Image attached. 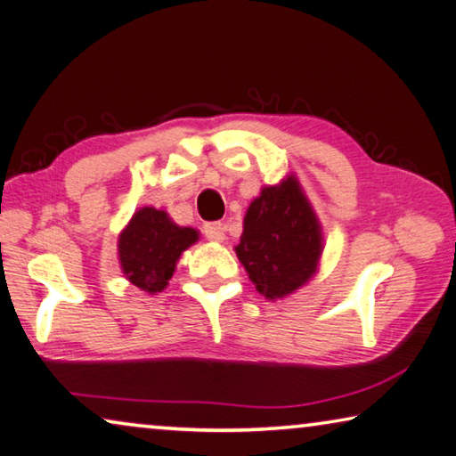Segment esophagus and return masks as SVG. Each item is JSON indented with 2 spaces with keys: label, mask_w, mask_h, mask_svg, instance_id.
<instances>
[{
  "label": "esophagus",
  "mask_w": 456,
  "mask_h": 456,
  "mask_svg": "<svg viewBox=\"0 0 456 456\" xmlns=\"http://www.w3.org/2000/svg\"><path fill=\"white\" fill-rule=\"evenodd\" d=\"M202 231H205V237L210 241H225V225H223V223H207Z\"/></svg>",
  "instance_id": "esophagus-1"
}]
</instances>
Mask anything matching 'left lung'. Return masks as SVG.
<instances>
[{
  "instance_id": "8db88e82",
  "label": "left lung",
  "mask_w": 456,
  "mask_h": 456,
  "mask_svg": "<svg viewBox=\"0 0 456 456\" xmlns=\"http://www.w3.org/2000/svg\"><path fill=\"white\" fill-rule=\"evenodd\" d=\"M235 251L257 293L272 301L309 282L322 257L323 235L295 175L262 188L251 200Z\"/></svg>"
}]
</instances>
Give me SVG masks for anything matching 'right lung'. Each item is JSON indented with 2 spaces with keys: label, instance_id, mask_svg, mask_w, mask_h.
Here are the masks:
<instances>
[{
  "label": "right lung",
  "instance_id": "right-lung-1",
  "mask_svg": "<svg viewBox=\"0 0 456 456\" xmlns=\"http://www.w3.org/2000/svg\"><path fill=\"white\" fill-rule=\"evenodd\" d=\"M196 241V229L175 225L166 210L142 207L118 235L122 274L149 295L161 293L174 274L182 251Z\"/></svg>",
  "mask_w": 456,
  "mask_h": 456
}]
</instances>
